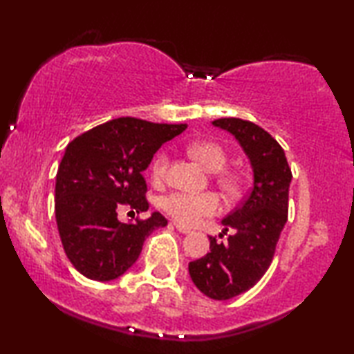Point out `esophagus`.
Masks as SVG:
<instances>
[{
	"instance_id": "esophagus-1",
	"label": "esophagus",
	"mask_w": 354,
	"mask_h": 354,
	"mask_svg": "<svg viewBox=\"0 0 354 354\" xmlns=\"http://www.w3.org/2000/svg\"><path fill=\"white\" fill-rule=\"evenodd\" d=\"M173 225L176 227V230L179 233H184V234H187V233H190V230L187 228V227H184V225H179V223H176V222H173Z\"/></svg>"
}]
</instances>
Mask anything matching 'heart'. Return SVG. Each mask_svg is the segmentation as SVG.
I'll return each mask as SVG.
<instances>
[{
  "label": "heart",
  "mask_w": 354,
  "mask_h": 354,
  "mask_svg": "<svg viewBox=\"0 0 354 354\" xmlns=\"http://www.w3.org/2000/svg\"><path fill=\"white\" fill-rule=\"evenodd\" d=\"M187 154L198 160L207 171L214 173V179L218 189L230 198L238 197L241 192V179L232 171H227L228 156L221 145L207 140H198L187 145ZM168 159L167 153H159L151 164V178L154 183H162L168 173ZM162 209L168 216H171L176 222L183 225H195L203 217L214 216L221 209V200L216 194H184L173 192L160 201Z\"/></svg>",
  "instance_id": "1"
}]
</instances>
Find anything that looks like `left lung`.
I'll return each mask as SVG.
<instances>
[{"label":"left lung","mask_w":354,"mask_h":354,"mask_svg":"<svg viewBox=\"0 0 354 354\" xmlns=\"http://www.w3.org/2000/svg\"><path fill=\"white\" fill-rule=\"evenodd\" d=\"M212 124L234 136L254 170L248 197L222 221L223 234L233 230L227 243L209 236L211 252L189 263L195 287L207 298L225 301L254 287L271 265L288 218L291 170L282 147L265 129L239 118H221Z\"/></svg>","instance_id":"left-lung-1"}]
</instances>
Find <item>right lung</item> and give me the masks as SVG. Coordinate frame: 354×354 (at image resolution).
<instances>
[{"label":"right lung","instance_id":"add662e5","mask_svg":"<svg viewBox=\"0 0 354 354\" xmlns=\"http://www.w3.org/2000/svg\"><path fill=\"white\" fill-rule=\"evenodd\" d=\"M186 127L126 116L67 145L56 173L55 216L66 255L78 272L99 282L122 276L137 261L145 239L167 225L160 212L127 223L118 212L148 211L142 173L156 151Z\"/></svg>","mask_w":354,"mask_h":354}]
</instances>
